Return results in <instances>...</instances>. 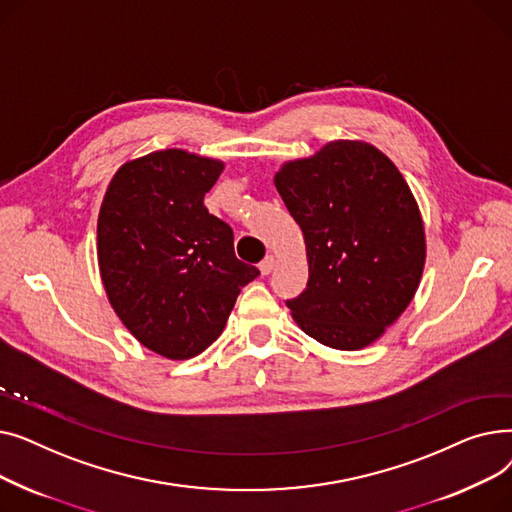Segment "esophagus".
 I'll return each mask as SVG.
<instances>
[{
  "mask_svg": "<svg viewBox=\"0 0 512 512\" xmlns=\"http://www.w3.org/2000/svg\"><path fill=\"white\" fill-rule=\"evenodd\" d=\"M274 265H276V259H274V255H267V257H265V259L259 263V272H261V276L272 274Z\"/></svg>",
  "mask_w": 512,
  "mask_h": 512,
  "instance_id": "esophagus-1",
  "label": "esophagus"
}]
</instances>
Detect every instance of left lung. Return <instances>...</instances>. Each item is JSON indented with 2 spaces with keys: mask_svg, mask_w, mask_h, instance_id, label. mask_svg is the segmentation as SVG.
Returning a JSON list of instances; mask_svg holds the SVG:
<instances>
[{
  "mask_svg": "<svg viewBox=\"0 0 512 512\" xmlns=\"http://www.w3.org/2000/svg\"><path fill=\"white\" fill-rule=\"evenodd\" d=\"M274 184L303 230L309 280L286 301L297 326L338 351L378 340L413 301L425 228L407 180L380 149L332 141L292 159Z\"/></svg>",
  "mask_w": 512,
  "mask_h": 512,
  "instance_id": "8db88e82",
  "label": "left lung"
}]
</instances>
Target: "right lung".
<instances>
[{"instance_id":"obj_1","label":"right lung","mask_w":512,"mask_h":512,"mask_svg":"<svg viewBox=\"0 0 512 512\" xmlns=\"http://www.w3.org/2000/svg\"><path fill=\"white\" fill-rule=\"evenodd\" d=\"M224 161L164 149L126 161L107 186L97 259L112 309L149 351L182 361L218 340L259 270L203 205Z\"/></svg>"}]
</instances>
